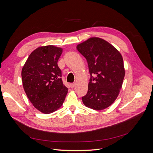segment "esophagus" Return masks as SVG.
<instances>
[{
  "instance_id": "esophagus-1",
  "label": "esophagus",
  "mask_w": 153,
  "mask_h": 153,
  "mask_svg": "<svg viewBox=\"0 0 153 153\" xmlns=\"http://www.w3.org/2000/svg\"><path fill=\"white\" fill-rule=\"evenodd\" d=\"M75 84H70L71 88H74V87H75Z\"/></svg>"
}]
</instances>
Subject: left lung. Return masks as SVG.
<instances>
[{
	"label": "left lung",
	"instance_id": "obj_1",
	"mask_svg": "<svg viewBox=\"0 0 153 153\" xmlns=\"http://www.w3.org/2000/svg\"><path fill=\"white\" fill-rule=\"evenodd\" d=\"M76 49L86 59L91 76L83 103L93 110H104L114 102L122 88L125 75L122 55L108 41L98 37L78 44Z\"/></svg>",
	"mask_w": 153,
	"mask_h": 153
}]
</instances>
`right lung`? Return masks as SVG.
<instances>
[{"label": "right lung", "mask_w": 153, "mask_h": 153, "mask_svg": "<svg viewBox=\"0 0 153 153\" xmlns=\"http://www.w3.org/2000/svg\"><path fill=\"white\" fill-rule=\"evenodd\" d=\"M62 50L53 45L39 47L30 54L22 68L23 87L27 98L43 114L61 108L68 93L57 65Z\"/></svg>", "instance_id": "obj_1"}]
</instances>
